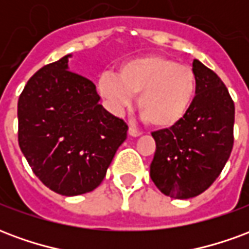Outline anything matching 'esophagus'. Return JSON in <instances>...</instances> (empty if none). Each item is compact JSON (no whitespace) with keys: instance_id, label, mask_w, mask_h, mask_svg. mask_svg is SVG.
<instances>
[{"instance_id":"1","label":"esophagus","mask_w":249,"mask_h":249,"mask_svg":"<svg viewBox=\"0 0 249 249\" xmlns=\"http://www.w3.org/2000/svg\"><path fill=\"white\" fill-rule=\"evenodd\" d=\"M128 132H129V135H130V136H133V137H137V136H141V130L136 129V128H133V126H130L129 130H128Z\"/></svg>"}]
</instances>
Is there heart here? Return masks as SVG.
I'll return each mask as SVG.
<instances>
[{
    "label": "heart",
    "instance_id": "1",
    "mask_svg": "<svg viewBox=\"0 0 249 249\" xmlns=\"http://www.w3.org/2000/svg\"><path fill=\"white\" fill-rule=\"evenodd\" d=\"M197 78L191 66L164 54H146L123 62L117 74L104 73L98 93L114 108H124L139 96L141 119L155 128L178 124L191 109Z\"/></svg>",
    "mask_w": 249,
    "mask_h": 249
}]
</instances>
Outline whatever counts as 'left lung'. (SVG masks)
<instances>
[{
	"label": "left lung",
	"mask_w": 249,
	"mask_h": 249,
	"mask_svg": "<svg viewBox=\"0 0 249 249\" xmlns=\"http://www.w3.org/2000/svg\"><path fill=\"white\" fill-rule=\"evenodd\" d=\"M197 78L191 109L178 124L152 132L156 152L151 178L164 195L191 198L207 191L233 148L235 104L213 71L193 61Z\"/></svg>",
	"instance_id": "obj_1"
}]
</instances>
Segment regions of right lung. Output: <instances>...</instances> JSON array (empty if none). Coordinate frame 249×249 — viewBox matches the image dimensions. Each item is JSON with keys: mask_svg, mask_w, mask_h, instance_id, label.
I'll list each match as a JSON object with an SVG mask.
<instances>
[{"mask_svg": "<svg viewBox=\"0 0 249 249\" xmlns=\"http://www.w3.org/2000/svg\"><path fill=\"white\" fill-rule=\"evenodd\" d=\"M68 57L42 66L19 94L18 145L46 187L77 196L101 184L128 125L98 104L90 80L68 71Z\"/></svg>", "mask_w": 249, "mask_h": 249, "instance_id": "add662e5", "label": "right lung"}]
</instances>
